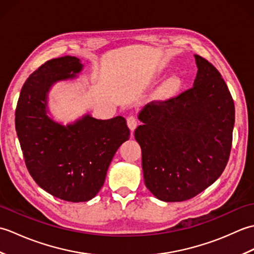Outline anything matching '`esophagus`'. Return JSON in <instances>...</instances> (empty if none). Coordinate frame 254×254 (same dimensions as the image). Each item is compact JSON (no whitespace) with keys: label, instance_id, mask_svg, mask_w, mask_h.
Instances as JSON below:
<instances>
[{"label":"esophagus","instance_id":"obj_1","mask_svg":"<svg viewBox=\"0 0 254 254\" xmlns=\"http://www.w3.org/2000/svg\"><path fill=\"white\" fill-rule=\"evenodd\" d=\"M127 127L131 130V132L135 130V127H137V120L135 119V117H133V116L127 117Z\"/></svg>","mask_w":254,"mask_h":254}]
</instances>
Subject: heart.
<instances>
[{"instance_id": "heart-1", "label": "heart", "mask_w": 254, "mask_h": 254, "mask_svg": "<svg viewBox=\"0 0 254 254\" xmlns=\"http://www.w3.org/2000/svg\"><path fill=\"white\" fill-rule=\"evenodd\" d=\"M181 86V80L179 77L177 76H172L169 79L166 80V83L164 85V88L168 91H174L177 90Z\"/></svg>"}]
</instances>
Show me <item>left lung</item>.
Returning <instances> with one entry per match:
<instances>
[{"mask_svg":"<svg viewBox=\"0 0 254 254\" xmlns=\"http://www.w3.org/2000/svg\"><path fill=\"white\" fill-rule=\"evenodd\" d=\"M193 87L138 115L134 136L142 149L145 186L164 202L192 198L223 174L231 149L235 105L222 75L194 55Z\"/></svg>","mask_w":254,"mask_h":254,"instance_id":"obj_1","label":"left lung"}]
</instances>
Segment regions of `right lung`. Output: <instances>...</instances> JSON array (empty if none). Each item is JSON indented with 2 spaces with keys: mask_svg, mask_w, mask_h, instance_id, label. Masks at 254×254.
<instances>
[{
  "mask_svg": "<svg viewBox=\"0 0 254 254\" xmlns=\"http://www.w3.org/2000/svg\"><path fill=\"white\" fill-rule=\"evenodd\" d=\"M84 65L76 57L52 59L27 78L15 111V127L32 179L45 191L68 202H86L104 186L118 148L130 138L121 116L99 120L86 113L66 126L50 117L52 86L74 79Z\"/></svg>",
  "mask_w": 254,
  "mask_h": 254,
  "instance_id": "right-lung-1",
  "label": "right lung"
}]
</instances>
